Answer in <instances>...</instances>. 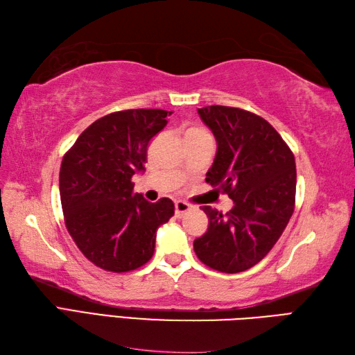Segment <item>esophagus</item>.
Listing matches in <instances>:
<instances>
[{
	"label": "esophagus",
	"instance_id": "1",
	"mask_svg": "<svg viewBox=\"0 0 355 355\" xmlns=\"http://www.w3.org/2000/svg\"><path fill=\"white\" fill-rule=\"evenodd\" d=\"M189 209H191V205H188V203H185V202H176L175 203V214H176V217H182L184 214H187Z\"/></svg>",
	"mask_w": 355,
	"mask_h": 355
}]
</instances>
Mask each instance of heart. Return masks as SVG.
Listing matches in <instances>:
<instances>
[{
    "label": "heart",
    "instance_id": "heart-1",
    "mask_svg": "<svg viewBox=\"0 0 355 355\" xmlns=\"http://www.w3.org/2000/svg\"><path fill=\"white\" fill-rule=\"evenodd\" d=\"M203 135H209V134H207L202 128H188L185 131V138H194V137H203Z\"/></svg>",
    "mask_w": 355,
    "mask_h": 355
}]
</instances>
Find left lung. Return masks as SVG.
Listing matches in <instances>:
<instances>
[{
    "mask_svg": "<svg viewBox=\"0 0 355 355\" xmlns=\"http://www.w3.org/2000/svg\"><path fill=\"white\" fill-rule=\"evenodd\" d=\"M217 140L206 182L226 193L233 207L209 218L194 252L212 270L235 274L254 266L277 243L295 207V158L280 134L261 116L223 105L198 108Z\"/></svg>",
    "mask_w": 355,
    "mask_h": 355,
    "instance_id": "1",
    "label": "left lung"
}]
</instances>
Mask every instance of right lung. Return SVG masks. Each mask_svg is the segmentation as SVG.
Here are the masks:
<instances>
[{
  "mask_svg": "<svg viewBox=\"0 0 355 355\" xmlns=\"http://www.w3.org/2000/svg\"><path fill=\"white\" fill-rule=\"evenodd\" d=\"M171 111L125 110L93 122L66 152L60 198L67 232L96 266L128 272L150 261L161 224L175 215L170 198L150 203L134 193L148 146Z\"/></svg>",
  "mask_w": 355,
  "mask_h": 355,
  "instance_id": "add662e5",
  "label": "right lung"
}]
</instances>
